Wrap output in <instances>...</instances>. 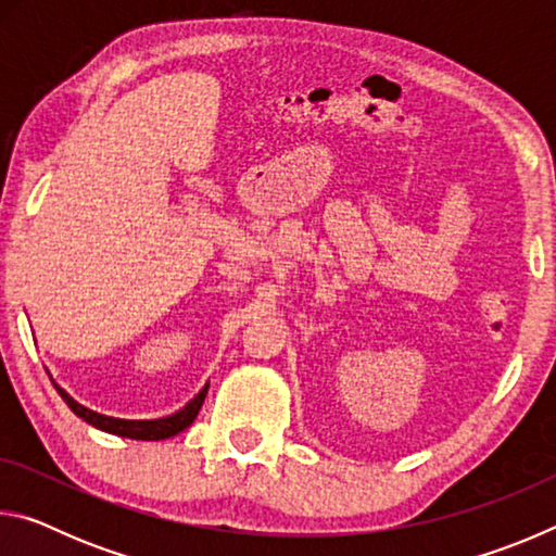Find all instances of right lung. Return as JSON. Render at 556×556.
<instances>
[{
	"instance_id": "add662e5",
	"label": "right lung",
	"mask_w": 556,
	"mask_h": 556,
	"mask_svg": "<svg viewBox=\"0 0 556 556\" xmlns=\"http://www.w3.org/2000/svg\"><path fill=\"white\" fill-rule=\"evenodd\" d=\"M59 394L63 397V402L68 404V407L78 414L80 419H86L88 425L98 427L102 431H108V434H117V437H127V439H139V441H162L168 437H176L178 431H184L186 427L193 425V419L199 417L201 412V404L205 400V392H208V384L195 394V397L186 404L184 409H178L172 417H164V419H115V417H105V414H98L88 407H83V404L75 402L68 392L55 388Z\"/></svg>"
}]
</instances>
